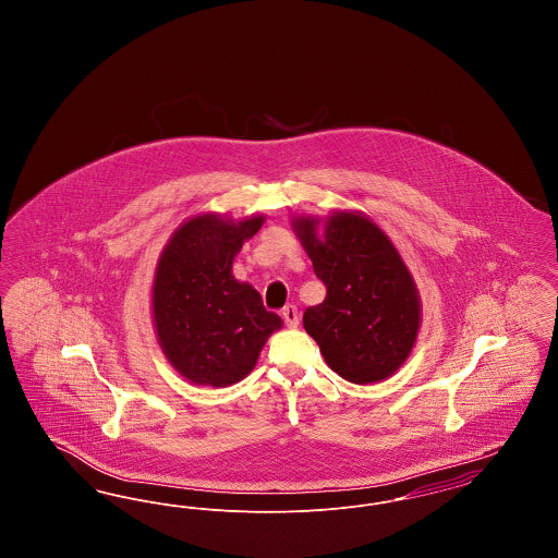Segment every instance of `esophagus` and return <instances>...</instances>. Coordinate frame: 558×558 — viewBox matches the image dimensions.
<instances>
[{"mask_svg":"<svg viewBox=\"0 0 558 558\" xmlns=\"http://www.w3.org/2000/svg\"><path fill=\"white\" fill-rule=\"evenodd\" d=\"M282 318H284V322H287L289 326H296V322H299L296 307H294V305H287V307L282 310Z\"/></svg>","mask_w":558,"mask_h":558,"instance_id":"34e87169","label":"esophagus"}]
</instances>
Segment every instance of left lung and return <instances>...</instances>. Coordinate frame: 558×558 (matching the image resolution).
Masks as SVG:
<instances>
[{"instance_id": "left-lung-1", "label": "left lung", "mask_w": 558, "mask_h": 558, "mask_svg": "<svg viewBox=\"0 0 558 558\" xmlns=\"http://www.w3.org/2000/svg\"><path fill=\"white\" fill-rule=\"evenodd\" d=\"M326 299L303 314L326 364L347 380L387 378L410 355L421 326L414 280L396 246L371 219L330 215L319 240L318 221H294Z\"/></svg>"}]
</instances>
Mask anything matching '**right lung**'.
<instances>
[{
  "mask_svg": "<svg viewBox=\"0 0 558 558\" xmlns=\"http://www.w3.org/2000/svg\"><path fill=\"white\" fill-rule=\"evenodd\" d=\"M264 217L240 223L215 215L184 223L160 255L155 276V326L175 371L196 385L228 387L253 371L267 337L282 319L262 294L232 276L242 242Z\"/></svg>",
  "mask_w": 558,
  "mask_h": 558,
  "instance_id": "add662e5",
  "label": "right lung"
}]
</instances>
